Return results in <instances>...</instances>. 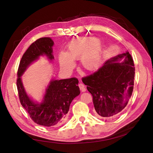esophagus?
Here are the masks:
<instances>
[{"mask_svg":"<svg viewBox=\"0 0 153 153\" xmlns=\"http://www.w3.org/2000/svg\"><path fill=\"white\" fill-rule=\"evenodd\" d=\"M78 87H79L80 89L82 91V92H84L85 91V85L82 84V83H80V84H78Z\"/></svg>","mask_w":153,"mask_h":153,"instance_id":"1","label":"esophagus"}]
</instances>
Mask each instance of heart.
Here are the masks:
<instances>
[{"label": "heart", "instance_id": "obj_1", "mask_svg": "<svg viewBox=\"0 0 153 153\" xmlns=\"http://www.w3.org/2000/svg\"><path fill=\"white\" fill-rule=\"evenodd\" d=\"M101 42L98 38L80 37L68 44L66 53H59L61 66L64 70L70 71L73 67V61L80 58L81 65L85 70L94 71L101 62Z\"/></svg>", "mask_w": 153, "mask_h": 153}]
</instances>
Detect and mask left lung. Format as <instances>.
Returning a JSON list of instances; mask_svg holds the SVG:
<instances>
[{"mask_svg":"<svg viewBox=\"0 0 153 153\" xmlns=\"http://www.w3.org/2000/svg\"><path fill=\"white\" fill-rule=\"evenodd\" d=\"M123 57L121 63L114 62ZM135 71L131 55L127 52L82 78L92 96L95 110L100 117H116L126 107L133 90Z\"/></svg>","mask_w":153,"mask_h":153,"instance_id":"left-lung-1","label":"left lung"}]
</instances>
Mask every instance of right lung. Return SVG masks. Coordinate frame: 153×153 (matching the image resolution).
Masks as SVG:
<instances>
[{"label":"right lung","instance_id":"add662e5","mask_svg":"<svg viewBox=\"0 0 153 153\" xmlns=\"http://www.w3.org/2000/svg\"><path fill=\"white\" fill-rule=\"evenodd\" d=\"M53 41L49 38H41L35 41L23 55L17 71L16 85L21 105L35 123L47 127L61 125L66 119L72 100L80 94L77 85L78 80L73 77L51 81L43 102L40 105L32 102L27 96L20 76L29 64L40 55L45 54L50 59H53Z\"/></svg>","mask_w":153,"mask_h":153}]
</instances>
